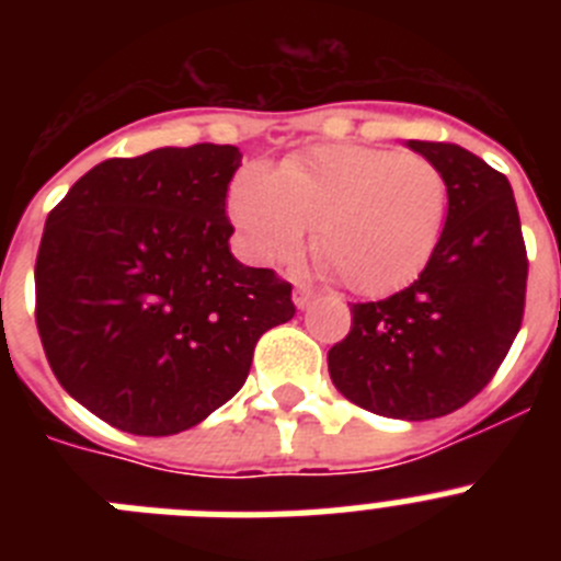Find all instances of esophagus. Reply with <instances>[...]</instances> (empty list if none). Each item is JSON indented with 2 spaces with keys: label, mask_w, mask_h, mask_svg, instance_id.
<instances>
[{
  "label": "esophagus",
  "mask_w": 561,
  "mask_h": 561,
  "mask_svg": "<svg viewBox=\"0 0 561 561\" xmlns=\"http://www.w3.org/2000/svg\"><path fill=\"white\" fill-rule=\"evenodd\" d=\"M291 300H295L297 309H309L311 300H314V289H309V286L304 284H295V295H291Z\"/></svg>",
  "instance_id": "obj_1"
}]
</instances>
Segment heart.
Returning <instances> with one entry per match:
<instances>
[{"label": "heart", "mask_w": 561, "mask_h": 561, "mask_svg": "<svg viewBox=\"0 0 561 561\" xmlns=\"http://www.w3.org/2000/svg\"><path fill=\"white\" fill-rule=\"evenodd\" d=\"M447 210V176L433 160L351 142L286 157L272 173L244 168L227 193L252 261H289L314 227L317 257L362 297L413 284L438 250Z\"/></svg>", "instance_id": "b5f03b06"}]
</instances>
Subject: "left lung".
<instances>
[{"label": "left lung", "mask_w": 561, "mask_h": 561, "mask_svg": "<svg viewBox=\"0 0 561 561\" xmlns=\"http://www.w3.org/2000/svg\"><path fill=\"white\" fill-rule=\"evenodd\" d=\"M408 146L447 176L444 236L408 289L351 306L329 374L362 410L424 421L463 408L497 374L523 323L528 257L503 173L453 142Z\"/></svg>", "instance_id": "1"}]
</instances>
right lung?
I'll return each instance as SVG.
<instances>
[{
	"mask_svg": "<svg viewBox=\"0 0 561 561\" xmlns=\"http://www.w3.org/2000/svg\"><path fill=\"white\" fill-rule=\"evenodd\" d=\"M236 146L106 160L53 207L36 325L76 401L131 435L196 427L241 390L261 334L295 317L291 284L230 252Z\"/></svg>",
	"mask_w": 561,
	"mask_h": 561,
	"instance_id": "right-lung-1",
	"label": "right lung"
}]
</instances>
